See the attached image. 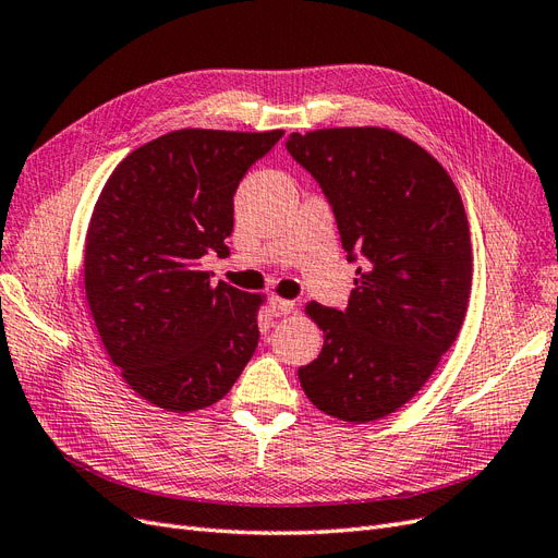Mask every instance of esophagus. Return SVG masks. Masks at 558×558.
<instances>
[{"label":"esophagus","mask_w":558,"mask_h":558,"mask_svg":"<svg viewBox=\"0 0 558 558\" xmlns=\"http://www.w3.org/2000/svg\"><path fill=\"white\" fill-rule=\"evenodd\" d=\"M269 310H272V314H277V316H286L295 310V302L275 295L272 300H269Z\"/></svg>","instance_id":"1"}]
</instances>
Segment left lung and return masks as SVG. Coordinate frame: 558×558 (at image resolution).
Returning <instances> with one entry per match:
<instances>
[{
  "mask_svg": "<svg viewBox=\"0 0 558 558\" xmlns=\"http://www.w3.org/2000/svg\"><path fill=\"white\" fill-rule=\"evenodd\" d=\"M286 148L328 197L347 258L363 263L344 312L305 307L324 349L298 377L320 412L367 424L412 400L461 330L468 216L445 167L393 130L293 132Z\"/></svg>",
  "mask_w": 558,
  "mask_h": 558,
  "instance_id": "obj_1",
  "label": "left lung"
}]
</instances>
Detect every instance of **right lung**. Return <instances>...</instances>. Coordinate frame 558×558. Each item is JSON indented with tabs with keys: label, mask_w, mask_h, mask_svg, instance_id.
Listing matches in <instances>:
<instances>
[{
	"label": "right lung",
	"mask_w": 558,
	"mask_h": 558,
	"mask_svg": "<svg viewBox=\"0 0 558 558\" xmlns=\"http://www.w3.org/2000/svg\"><path fill=\"white\" fill-rule=\"evenodd\" d=\"M283 130H177L132 150L90 216L83 281L111 363L165 412L221 400L258 347L263 295L202 269L228 253L234 191Z\"/></svg>",
	"instance_id": "add662e5"
}]
</instances>
